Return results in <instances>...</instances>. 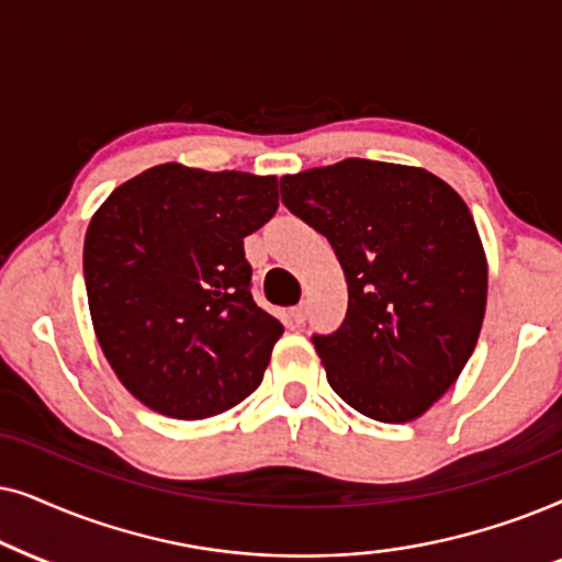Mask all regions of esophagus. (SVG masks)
Instances as JSON below:
<instances>
[{"label": "esophagus", "mask_w": 562, "mask_h": 562, "mask_svg": "<svg viewBox=\"0 0 562 562\" xmlns=\"http://www.w3.org/2000/svg\"><path fill=\"white\" fill-rule=\"evenodd\" d=\"M290 321H293L295 326L305 324V305H303V303L295 305V308H290Z\"/></svg>", "instance_id": "obj_1"}]
</instances>
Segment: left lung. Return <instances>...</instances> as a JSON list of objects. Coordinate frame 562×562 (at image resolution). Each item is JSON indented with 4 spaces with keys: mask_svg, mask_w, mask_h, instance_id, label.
<instances>
[{
    "mask_svg": "<svg viewBox=\"0 0 562 562\" xmlns=\"http://www.w3.org/2000/svg\"><path fill=\"white\" fill-rule=\"evenodd\" d=\"M280 192L347 277L341 326L313 334L328 385L375 422L422 416L468 364L485 316L488 267L468 205L431 171L370 159L288 175Z\"/></svg>",
    "mask_w": 562,
    "mask_h": 562,
    "instance_id": "8db88e82",
    "label": "left lung"
}]
</instances>
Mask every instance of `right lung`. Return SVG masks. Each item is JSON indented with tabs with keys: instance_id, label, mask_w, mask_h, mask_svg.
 Instances as JSON below:
<instances>
[{
	"instance_id": "right-lung-1",
	"label": "right lung",
	"mask_w": 562,
	"mask_h": 562,
	"mask_svg": "<svg viewBox=\"0 0 562 562\" xmlns=\"http://www.w3.org/2000/svg\"><path fill=\"white\" fill-rule=\"evenodd\" d=\"M277 198V177L159 164L94 213L85 282L97 341L156 414L207 418L259 387L285 328L254 303L244 238Z\"/></svg>"
}]
</instances>
